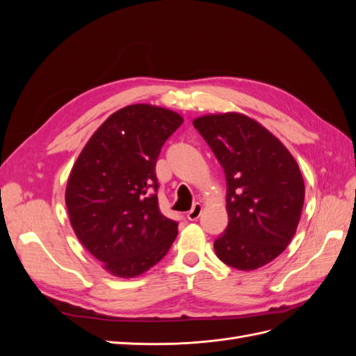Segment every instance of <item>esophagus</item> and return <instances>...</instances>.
<instances>
[{
  "label": "esophagus",
  "mask_w": 356,
  "mask_h": 356,
  "mask_svg": "<svg viewBox=\"0 0 356 356\" xmlns=\"http://www.w3.org/2000/svg\"><path fill=\"white\" fill-rule=\"evenodd\" d=\"M200 213H202V204L199 202H196L195 204H193V208L187 212V218L190 221H196L200 217Z\"/></svg>",
  "instance_id": "obj_1"
}]
</instances>
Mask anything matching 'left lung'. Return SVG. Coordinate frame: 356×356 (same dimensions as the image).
I'll return each instance as SVG.
<instances>
[{"label":"left lung","instance_id":"obj_1","mask_svg":"<svg viewBox=\"0 0 356 356\" xmlns=\"http://www.w3.org/2000/svg\"><path fill=\"white\" fill-rule=\"evenodd\" d=\"M193 124L224 169L227 229L213 242L222 263L255 270L281 255L294 238L305 181L286 147L254 118L207 114Z\"/></svg>","mask_w":356,"mask_h":356}]
</instances>
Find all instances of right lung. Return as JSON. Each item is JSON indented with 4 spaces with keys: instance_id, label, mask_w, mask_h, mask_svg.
I'll use <instances>...</instances> for the list:
<instances>
[{
    "instance_id": "1",
    "label": "right lung",
    "mask_w": 356,
    "mask_h": 356,
    "mask_svg": "<svg viewBox=\"0 0 356 356\" xmlns=\"http://www.w3.org/2000/svg\"><path fill=\"white\" fill-rule=\"evenodd\" d=\"M182 122L161 106L127 105L98 127L71 169L65 202L74 233L117 277L145 273L177 238L178 222L159 209L156 163Z\"/></svg>"
}]
</instances>
